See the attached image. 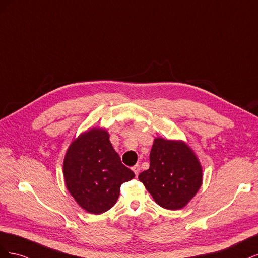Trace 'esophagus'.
I'll use <instances>...</instances> for the list:
<instances>
[{
    "instance_id": "1",
    "label": "esophagus",
    "mask_w": 258,
    "mask_h": 258,
    "mask_svg": "<svg viewBox=\"0 0 258 258\" xmlns=\"http://www.w3.org/2000/svg\"><path fill=\"white\" fill-rule=\"evenodd\" d=\"M132 171H134L136 175H138V174L140 173V166H139V165H136L135 167H132Z\"/></svg>"
}]
</instances>
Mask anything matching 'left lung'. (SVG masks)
<instances>
[{
  "label": "left lung",
  "mask_w": 258,
  "mask_h": 258,
  "mask_svg": "<svg viewBox=\"0 0 258 258\" xmlns=\"http://www.w3.org/2000/svg\"><path fill=\"white\" fill-rule=\"evenodd\" d=\"M202 167L192 148L182 140L155 138L150 168L140 173L155 202L168 210H179L196 196L202 185Z\"/></svg>",
  "instance_id": "1"
}]
</instances>
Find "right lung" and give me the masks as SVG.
<instances>
[{
  "instance_id": "right-lung-1",
  "label": "right lung",
  "mask_w": 258,
  "mask_h": 258,
  "mask_svg": "<svg viewBox=\"0 0 258 258\" xmlns=\"http://www.w3.org/2000/svg\"><path fill=\"white\" fill-rule=\"evenodd\" d=\"M67 189L79 206L102 214L116 204L120 186L135 177L114 150L103 128L86 130L69 145L63 160Z\"/></svg>"
}]
</instances>
